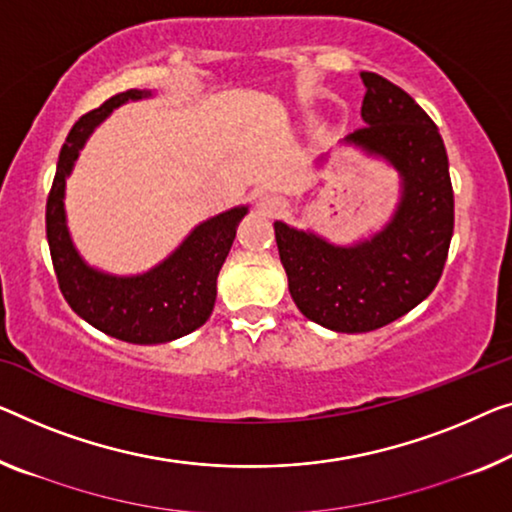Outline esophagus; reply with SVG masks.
Wrapping results in <instances>:
<instances>
[{
    "label": "esophagus",
    "instance_id": "esophagus-1",
    "mask_svg": "<svg viewBox=\"0 0 512 512\" xmlns=\"http://www.w3.org/2000/svg\"><path fill=\"white\" fill-rule=\"evenodd\" d=\"M257 207L264 213V216H278V213L285 209V204H282V200L276 195H264L262 200H259Z\"/></svg>",
    "mask_w": 512,
    "mask_h": 512
}]
</instances>
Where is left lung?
I'll use <instances>...</instances> for the list:
<instances>
[{
  "mask_svg": "<svg viewBox=\"0 0 512 512\" xmlns=\"http://www.w3.org/2000/svg\"><path fill=\"white\" fill-rule=\"evenodd\" d=\"M361 80L365 126L347 135L345 144L398 170L402 193L393 218L354 246L273 223L296 308L338 333L381 329L427 299L444 271L455 225L439 128L398 85L368 71Z\"/></svg>",
  "mask_w": 512,
  "mask_h": 512,
  "instance_id": "left-lung-1",
  "label": "left lung"
}]
</instances>
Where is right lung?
Segmentation results:
<instances>
[{
    "label": "right lung",
    "mask_w": 512,
    "mask_h": 512,
    "mask_svg": "<svg viewBox=\"0 0 512 512\" xmlns=\"http://www.w3.org/2000/svg\"><path fill=\"white\" fill-rule=\"evenodd\" d=\"M149 96L151 91H121L101 108L78 119L61 147L57 174L45 207L50 257L66 303L94 329L133 345H160L177 340L207 322L216 303L220 266L230 253L236 227L248 213V207H234L204 220L170 257L140 276H112L94 269L80 257L66 225V177L91 131L114 108Z\"/></svg>",
    "instance_id": "1"
}]
</instances>
